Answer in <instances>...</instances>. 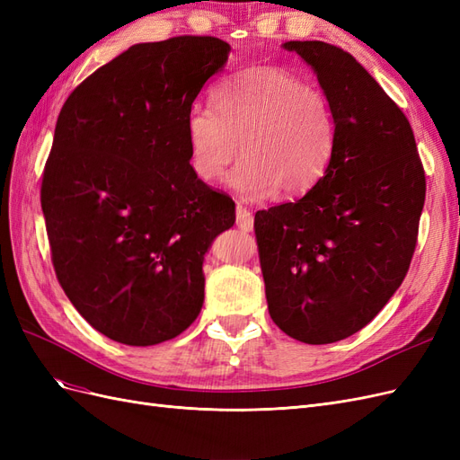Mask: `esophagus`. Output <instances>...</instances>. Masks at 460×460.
<instances>
[{
	"label": "esophagus",
	"instance_id": "esophagus-1",
	"mask_svg": "<svg viewBox=\"0 0 460 460\" xmlns=\"http://www.w3.org/2000/svg\"><path fill=\"white\" fill-rule=\"evenodd\" d=\"M235 225H238V228L245 230V232L253 228V215L247 207H243V205L235 207Z\"/></svg>",
	"mask_w": 460,
	"mask_h": 460
}]
</instances>
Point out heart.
<instances>
[{
    "instance_id": "heart-1",
    "label": "heart",
    "mask_w": 460,
    "mask_h": 460,
    "mask_svg": "<svg viewBox=\"0 0 460 460\" xmlns=\"http://www.w3.org/2000/svg\"><path fill=\"white\" fill-rule=\"evenodd\" d=\"M215 107L196 105L186 117L191 171L217 182L242 149L230 174L243 198L261 199L282 188L301 196L324 176L336 142L326 93L278 65L247 66L215 92Z\"/></svg>"
}]
</instances>
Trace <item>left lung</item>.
<instances>
[{
	"instance_id": "left-lung-1",
	"label": "left lung",
	"mask_w": 460,
	"mask_h": 460,
	"mask_svg": "<svg viewBox=\"0 0 460 460\" xmlns=\"http://www.w3.org/2000/svg\"><path fill=\"white\" fill-rule=\"evenodd\" d=\"M284 49L316 73L336 142L318 184L253 226L274 324L324 345L365 328L405 280L426 174L405 113L351 53L318 40Z\"/></svg>"
}]
</instances>
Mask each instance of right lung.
I'll return each mask as SVG.
<instances>
[{
	"label": "right lung",
	"mask_w": 460,
	"mask_h": 460,
	"mask_svg": "<svg viewBox=\"0 0 460 460\" xmlns=\"http://www.w3.org/2000/svg\"><path fill=\"white\" fill-rule=\"evenodd\" d=\"M230 46L213 36L136 44L66 97L41 178L58 280L103 336L155 345L205 297L203 257L235 222L191 171L186 117Z\"/></svg>",
	"instance_id": "right-lung-1"
}]
</instances>
